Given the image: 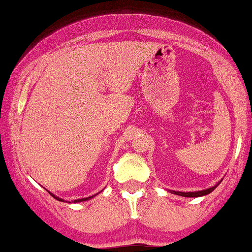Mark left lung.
I'll return each instance as SVG.
<instances>
[{"label":"left lung","mask_w":252,"mask_h":252,"mask_svg":"<svg viewBox=\"0 0 252 252\" xmlns=\"http://www.w3.org/2000/svg\"><path fill=\"white\" fill-rule=\"evenodd\" d=\"M218 186V185H217ZM217 186L214 187L206 189V190H200V191H190V193H183V191H172L174 194L181 195V196H185V197H197V196H202V195H207L210 194L211 191H213L214 189L217 188Z\"/></svg>","instance_id":"obj_1"}]
</instances>
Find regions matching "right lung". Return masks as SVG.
I'll return each mask as SVG.
<instances>
[{
    "label": "right lung",
    "mask_w": 252,
    "mask_h": 252,
    "mask_svg": "<svg viewBox=\"0 0 252 252\" xmlns=\"http://www.w3.org/2000/svg\"><path fill=\"white\" fill-rule=\"evenodd\" d=\"M51 195H52L53 197H55L56 200H58V201H63V199H61V197H57V196H55V195H53L52 193H50ZM93 196H89V197H86V199H78V200H75V201L73 202H81V201H86V200H89V199H92Z\"/></svg>",
    "instance_id": "obj_1"
}]
</instances>
